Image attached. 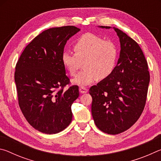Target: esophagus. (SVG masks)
Instances as JSON below:
<instances>
[{
	"instance_id": "obj_1",
	"label": "esophagus",
	"mask_w": 161,
	"mask_h": 161,
	"mask_svg": "<svg viewBox=\"0 0 161 161\" xmlns=\"http://www.w3.org/2000/svg\"><path fill=\"white\" fill-rule=\"evenodd\" d=\"M87 92H88V89H87L86 88H85V87H84V86L80 87V92L81 94L86 93Z\"/></svg>"
}]
</instances>
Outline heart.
<instances>
[{
    "instance_id": "b5f03b06",
    "label": "heart",
    "mask_w": 161,
    "mask_h": 161,
    "mask_svg": "<svg viewBox=\"0 0 161 161\" xmlns=\"http://www.w3.org/2000/svg\"><path fill=\"white\" fill-rule=\"evenodd\" d=\"M73 48L75 53L69 51L62 53L61 61L71 76H75L83 62L84 69L72 80L75 85L88 86L98 79L105 80L116 69L119 49L114 42L86 33L76 40Z\"/></svg>"
}]
</instances>
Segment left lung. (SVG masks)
<instances>
[{"label": "left lung", "instance_id": "left-lung-1", "mask_svg": "<svg viewBox=\"0 0 161 161\" xmlns=\"http://www.w3.org/2000/svg\"><path fill=\"white\" fill-rule=\"evenodd\" d=\"M113 28L121 45L116 68L109 77L92 86L89 94L96 126L103 132L116 135L129 129L139 119L146 104L150 75L138 43L121 30Z\"/></svg>", "mask_w": 161, "mask_h": 161}]
</instances>
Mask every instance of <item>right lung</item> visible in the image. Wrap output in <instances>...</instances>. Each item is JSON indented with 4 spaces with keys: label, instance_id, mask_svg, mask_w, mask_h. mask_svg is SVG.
<instances>
[{
    "label": "right lung",
    "instance_id": "right-lung-1",
    "mask_svg": "<svg viewBox=\"0 0 161 161\" xmlns=\"http://www.w3.org/2000/svg\"><path fill=\"white\" fill-rule=\"evenodd\" d=\"M80 31L75 26L46 30L26 46L16 64L19 106L28 123L42 133H58L72 121L79 87L64 91L69 80L61 55L67 40Z\"/></svg>",
    "mask_w": 161,
    "mask_h": 161
}]
</instances>
